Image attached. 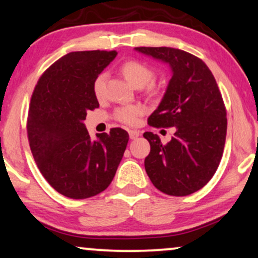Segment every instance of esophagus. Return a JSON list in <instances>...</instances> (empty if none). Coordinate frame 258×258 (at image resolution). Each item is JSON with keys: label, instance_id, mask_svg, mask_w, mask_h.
I'll list each match as a JSON object with an SVG mask.
<instances>
[{"label": "esophagus", "instance_id": "34e87169", "mask_svg": "<svg viewBox=\"0 0 258 258\" xmlns=\"http://www.w3.org/2000/svg\"><path fill=\"white\" fill-rule=\"evenodd\" d=\"M128 136H130V138H131V139H137L140 136V132L135 131V130H130Z\"/></svg>", "mask_w": 258, "mask_h": 258}]
</instances>
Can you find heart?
<instances>
[{"label": "heart", "mask_w": 258, "mask_h": 258, "mask_svg": "<svg viewBox=\"0 0 258 258\" xmlns=\"http://www.w3.org/2000/svg\"><path fill=\"white\" fill-rule=\"evenodd\" d=\"M120 70H121V74L127 80V82L135 88L145 87L146 84L151 82L153 76H155L151 68L138 60L126 61L121 65ZM105 81L106 74L101 73L97 75L93 83L94 95L99 99L103 95V91H105ZM143 114H144V107L140 105H131L120 107L115 110L114 116L120 122L126 123V125H136Z\"/></svg>", "instance_id": "b5f03b06"}]
</instances>
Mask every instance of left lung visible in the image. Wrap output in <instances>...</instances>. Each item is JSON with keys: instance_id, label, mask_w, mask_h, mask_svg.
Returning <instances> with one entry per match:
<instances>
[{"instance_id": "left-lung-1", "label": "left lung", "mask_w": 258, "mask_h": 258, "mask_svg": "<svg viewBox=\"0 0 258 258\" xmlns=\"http://www.w3.org/2000/svg\"><path fill=\"white\" fill-rule=\"evenodd\" d=\"M168 64L171 70L164 96L149 116L153 127H175L168 144L145 132L150 153L145 170L158 190L172 197L193 194L207 184L223 157L226 109L213 74L200 58L172 47H136Z\"/></svg>"}]
</instances>
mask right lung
<instances>
[{
  "instance_id": "right-lung-1",
  "label": "right lung",
  "mask_w": 258,
  "mask_h": 258,
  "mask_svg": "<svg viewBox=\"0 0 258 258\" xmlns=\"http://www.w3.org/2000/svg\"><path fill=\"white\" fill-rule=\"evenodd\" d=\"M116 51L70 52L39 78L28 110L27 135L39 170L52 188L70 199L95 197L112 182L127 143L125 130L91 139L84 125L99 107L93 83Z\"/></svg>"
}]
</instances>
